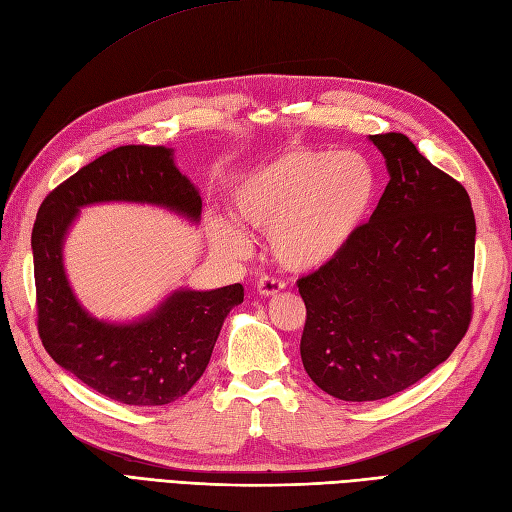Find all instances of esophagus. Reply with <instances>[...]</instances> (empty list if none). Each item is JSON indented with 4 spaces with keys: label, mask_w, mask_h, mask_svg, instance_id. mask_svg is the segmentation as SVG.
Instances as JSON below:
<instances>
[{
    "label": "esophagus",
    "mask_w": 512,
    "mask_h": 512,
    "mask_svg": "<svg viewBox=\"0 0 512 512\" xmlns=\"http://www.w3.org/2000/svg\"><path fill=\"white\" fill-rule=\"evenodd\" d=\"M285 288V283L281 279H275V277H261L257 281V292L261 296H275L279 294L281 290Z\"/></svg>",
    "instance_id": "1"
}]
</instances>
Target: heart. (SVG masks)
I'll use <instances>...</instances> for the list:
<instances>
[{
    "label": "heart",
    "instance_id": "obj_1",
    "mask_svg": "<svg viewBox=\"0 0 512 512\" xmlns=\"http://www.w3.org/2000/svg\"><path fill=\"white\" fill-rule=\"evenodd\" d=\"M377 198V172L358 152L292 150L244 176L233 189L235 218L270 235L285 270L305 272L334 261L360 231ZM211 240L244 257L246 233L231 220L211 222Z\"/></svg>",
    "mask_w": 512,
    "mask_h": 512
}]
</instances>
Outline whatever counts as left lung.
<instances>
[{
	"instance_id": "left-lung-1",
	"label": "left lung",
	"mask_w": 512,
	"mask_h": 512,
	"mask_svg": "<svg viewBox=\"0 0 512 512\" xmlns=\"http://www.w3.org/2000/svg\"><path fill=\"white\" fill-rule=\"evenodd\" d=\"M390 181L371 220L327 266L296 281L307 307L301 360L342 401L417 384L465 338L475 218L467 189L401 133L368 137Z\"/></svg>"
}]
</instances>
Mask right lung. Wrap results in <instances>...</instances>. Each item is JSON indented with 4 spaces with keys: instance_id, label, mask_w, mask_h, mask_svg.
<instances>
[{
    "instance_id": "right-lung-1",
    "label": "right lung",
    "mask_w": 512,
    "mask_h": 512,
    "mask_svg": "<svg viewBox=\"0 0 512 512\" xmlns=\"http://www.w3.org/2000/svg\"><path fill=\"white\" fill-rule=\"evenodd\" d=\"M98 202H144L200 220L202 200L170 148L120 146L45 196L32 229L37 325L45 351L100 395L126 406H165L205 373L224 318L244 301L242 283L174 290L133 323L93 318L63 266L65 235L78 211Z\"/></svg>"
}]
</instances>
